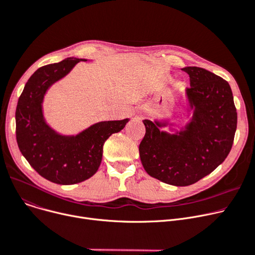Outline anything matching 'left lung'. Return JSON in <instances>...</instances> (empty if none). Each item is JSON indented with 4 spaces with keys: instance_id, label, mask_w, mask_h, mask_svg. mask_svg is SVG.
Instances as JSON below:
<instances>
[{
    "instance_id": "left-lung-1",
    "label": "left lung",
    "mask_w": 255,
    "mask_h": 255,
    "mask_svg": "<svg viewBox=\"0 0 255 255\" xmlns=\"http://www.w3.org/2000/svg\"><path fill=\"white\" fill-rule=\"evenodd\" d=\"M182 70L190 81L185 91L192 110L189 123L170 133L159 129L168 122L144 119L146 132L139 146L147 174L175 186L191 185L213 172L229 155L237 129V110L229 82L203 68Z\"/></svg>"
}]
</instances>
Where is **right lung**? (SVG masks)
<instances>
[{
	"label": "right lung",
	"mask_w": 255,
	"mask_h": 255,
	"mask_svg": "<svg viewBox=\"0 0 255 255\" xmlns=\"http://www.w3.org/2000/svg\"><path fill=\"white\" fill-rule=\"evenodd\" d=\"M80 61L86 59L68 57L39 68L24 85L15 112L20 152L39 175L56 184L79 183L95 175L102 161L105 141L129 121L101 122L76 136L58 133L46 124L42 110L45 94Z\"/></svg>",
	"instance_id": "1"
}]
</instances>
